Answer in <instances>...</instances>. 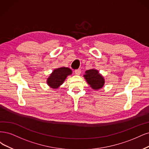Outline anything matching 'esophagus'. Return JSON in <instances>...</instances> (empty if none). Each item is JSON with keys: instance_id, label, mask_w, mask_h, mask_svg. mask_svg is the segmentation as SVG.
I'll return each instance as SVG.
<instances>
[{"instance_id": "1", "label": "esophagus", "mask_w": 149, "mask_h": 149, "mask_svg": "<svg viewBox=\"0 0 149 149\" xmlns=\"http://www.w3.org/2000/svg\"><path fill=\"white\" fill-rule=\"evenodd\" d=\"M75 73L76 75H80L81 73V70L80 69H77L75 70Z\"/></svg>"}]
</instances>
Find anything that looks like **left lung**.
<instances>
[{"instance_id": "1", "label": "left lung", "mask_w": 149, "mask_h": 149, "mask_svg": "<svg viewBox=\"0 0 149 149\" xmlns=\"http://www.w3.org/2000/svg\"><path fill=\"white\" fill-rule=\"evenodd\" d=\"M85 74L84 77L92 89L98 90L103 87L105 83L104 79L97 69L87 70L85 71Z\"/></svg>"}]
</instances>
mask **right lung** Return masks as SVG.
Segmentation results:
<instances>
[{
  "label": "right lung",
  "mask_w": 149,
  "mask_h": 149,
  "mask_svg": "<svg viewBox=\"0 0 149 149\" xmlns=\"http://www.w3.org/2000/svg\"><path fill=\"white\" fill-rule=\"evenodd\" d=\"M72 74V70L69 68L61 67L53 70L47 79L46 83L51 88L57 89L62 85L68 76Z\"/></svg>",
  "instance_id": "add662e5"
}]
</instances>
